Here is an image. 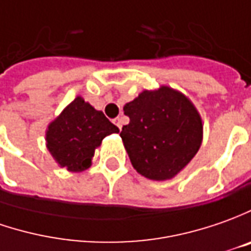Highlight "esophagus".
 Returning a JSON list of instances; mask_svg holds the SVG:
<instances>
[{
    "label": "esophagus",
    "mask_w": 251,
    "mask_h": 251,
    "mask_svg": "<svg viewBox=\"0 0 251 251\" xmlns=\"http://www.w3.org/2000/svg\"><path fill=\"white\" fill-rule=\"evenodd\" d=\"M114 124H115V125L119 127V130H121V129H122V125H124V118L122 117L115 118V119H114Z\"/></svg>",
    "instance_id": "obj_1"
}]
</instances>
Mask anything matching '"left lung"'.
<instances>
[{"instance_id":"1","label":"left lung","mask_w":251,"mask_h":251,"mask_svg":"<svg viewBox=\"0 0 251 251\" xmlns=\"http://www.w3.org/2000/svg\"><path fill=\"white\" fill-rule=\"evenodd\" d=\"M129 124L121 137L133 168L152 180L176 175L199 151L203 125L195 105L179 91L162 86L144 90L124 107Z\"/></svg>"}]
</instances>
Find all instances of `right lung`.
<instances>
[{"label":"right lung","mask_w":251,"mask_h":251,"mask_svg":"<svg viewBox=\"0 0 251 251\" xmlns=\"http://www.w3.org/2000/svg\"><path fill=\"white\" fill-rule=\"evenodd\" d=\"M118 132L101 111L77 97L50 124L46 140L51 155L62 168L82 172L91 165L94 150L102 139Z\"/></svg>","instance_id":"obj_1"}]
</instances>
